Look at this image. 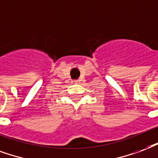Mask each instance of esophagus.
<instances>
[{"label": "esophagus", "instance_id": "1", "mask_svg": "<svg viewBox=\"0 0 158 158\" xmlns=\"http://www.w3.org/2000/svg\"><path fill=\"white\" fill-rule=\"evenodd\" d=\"M72 82H74V83H80V80H73Z\"/></svg>", "mask_w": 158, "mask_h": 158}]
</instances>
